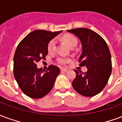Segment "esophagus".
Segmentation results:
<instances>
[{"label":"esophagus","instance_id":"34e87169","mask_svg":"<svg viewBox=\"0 0 122 122\" xmlns=\"http://www.w3.org/2000/svg\"><path fill=\"white\" fill-rule=\"evenodd\" d=\"M60 71H61V73H66V72L67 71V70H66V69H61Z\"/></svg>","mask_w":122,"mask_h":122}]
</instances>
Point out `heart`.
Returning a JSON list of instances; mask_svg holds the SVG:
<instances>
[{"label":"heart","instance_id":"heart-1","mask_svg":"<svg viewBox=\"0 0 122 122\" xmlns=\"http://www.w3.org/2000/svg\"><path fill=\"white\" fill-rule=\"evenodd\" d=\"M63 40L67 44L70 48L75 47L77 44V40L75 37L71 35H67L64 37ZM56 50V40H52L50 41L48 45V51L49 52H55ZM70 61V59L66 57H59L57 59V62L60 66H65L67 63Z\"/></svg>","mask_w":122,"mask_h":122}]
</instances>
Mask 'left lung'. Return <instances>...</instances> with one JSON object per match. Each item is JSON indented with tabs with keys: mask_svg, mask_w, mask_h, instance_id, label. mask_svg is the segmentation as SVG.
Listing matches in <instances>:
<instances>
[{
	"mask_svg": "<svg viewBox=\"0 0 122 122\" xmlns=\"http://www.w3.org/2000/svg\"><path fill=\"white\" fill-rule=\"evenodd\" d=\"M67 32L75 34L81 41L80 66L87 67L85 73L75 70L76 77L72 86L83 96H94L103 90L112 72L111 55L108 45L101 36L88 28H75Z\"/></svg>",
	"mask_w": 122,
	"mask_h": 122,
	"instance_id": "obj_1",
	"label": "left lung"
}]
</instances>
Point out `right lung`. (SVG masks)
Segmentation results:
<instances>
[{
	"instance_id": "obj_1",
	"label": "right lung",
	"mask_w": 122,
	"mask_h": 122,
	"mask_svg": "<svg viewBox=\"0 0 122 122\" xmlns=\"http://www.w3.org/2000/svg\"><path fill=\"white\" fill-rule=\"evenodd\" d=\"M62 30L52 32L36 30L29 33L19 43L14 57V75L24 94L33 99H40L52 90L60 69L51 65L47 70L37 67V62L45 59L48 44Z\"/></svg>"
}]
</instances>
